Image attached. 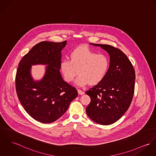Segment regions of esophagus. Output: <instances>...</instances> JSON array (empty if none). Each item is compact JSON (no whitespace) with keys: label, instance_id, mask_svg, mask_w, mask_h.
Instances as JSON below:
<instances>
[{"label":"esophagus","instance_id":"esophagus-1","mask_svg":"<svg viewBox=\"0 0 156 156\" xmlns=\"http://www.w3.org/2000/svg\"><path fill=\"white\" fill-rule=\"evenodd\" d=\"M77 92H78V94H79V95H83L85 93H84V92H83L82 90H81L80 89H77Z\"/></svg>","mask_w":156,"mask_h":156}]
</instances>
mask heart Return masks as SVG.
I'll list each match as a JSON object with an SVG mask.
<instances>
[{"label": "heart", "instance_id": "b5f03b06", "mask_svg": "<svg viewBox=\"0 0 156 156\" xmlns=\"http://www.w3.org/2000/svg\"><path fill=\"white\" fill-rule=\"evenodd\" d=\"M70 61L64 60L60 65L61 72L67 82L75 80L76 85L83 86L89 83L95 85L105 77L109 67V59L104 54H96L87 48L79 47L70 54Z\"/></svg>", "mask_w": 156, "mask_h": 156}]
</instances>
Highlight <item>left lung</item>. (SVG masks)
Masks as SVG:
<instances>
[{"instance_id":"8db88e82","label":"left lung","mask_w":156,"mask_h":156,"mask_svg":"<svg viewBox=\"0 0 156 156\" xmlns=\"http://www.w3.org/2000/svg\"><path fill=\"white\" fill-rule=\"evenodd\" d=\"M90 44L108 52L110 66L104 78L86 92L90 98L86 112L94 122L112 125L123 115L130 105L135 88V70L120 49L108 44Z\"/></svg>"}]
</instances>
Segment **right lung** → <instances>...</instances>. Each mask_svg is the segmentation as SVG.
<instances>
[{
  "label": "right lung",
  "instance_id": "right-lung-1",
  "mask_svg": "<svg viewBox=\"0 0 156 156\" xmlns=\"http://www.w3.org/2000/svg\"><path fill=\"white\" fill-rule=\"evenodd\" d=\"M67 44L43 41L34 46L20 61L16 71V94L26 112L43 123H52L67 110L77 97L75 87L66 82L60 73L61 51ZM46 65L43 79L35 81L31 66Z\"/></svg>",
  "mask_w": 156,
  "mask_h": 156
}]
</instances>
